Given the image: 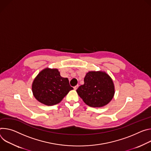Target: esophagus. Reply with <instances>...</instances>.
<instances>
[{"label":"esophagus","mask_w":151,"mask_h":151,"mask_svg":"<svg viewBox=\"0 0 151 151\" xmlns=\"http://www.w3.org/2000/svg\"><path fill=\"white\" fill-rule=\"evenodd\" d=\"M78 85H76V86H75L74 87V89L75 90H76V89L78 88Z\"/></svg>","instance_id":"34e87169"}]
</instances>
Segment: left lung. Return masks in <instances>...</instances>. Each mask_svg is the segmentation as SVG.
Instances as JSON below:
<instances>
[{
	"label": "left lung",
	"instance_id": "8db88e82",
	"mask_svg": "<svg viewBox=\"0 0 151 151\" xmlns=\"http://www.w3.org/2000/svg\"><path fill=\"white\" fill-rule=\"evenodd\" d=\"M77 92L89 106L101 107L111 101L114 87L111 78L106 73L90 71L84 78V85L78 88Z\"/></svg>",
	"mask_w": 151,
	"mask_h": 151
}]
</instances>
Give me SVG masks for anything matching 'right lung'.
<instances>
[{"label":"right lung","mask_w":151,"mask_h":151,"mask_svg":"<svg viewBox=\"0 0 151 151\" xmlns=\"http://www.w3.org/2000/svg\"><path fill=\"white\" fill-rule=\"evenodd\" d=\"M72 89L68 79L61 77L57 69H44L32 83L33 95L38 101L47 106L58 104Z\"/></svg>","instance_id":"add662e5"}]
</instances>
